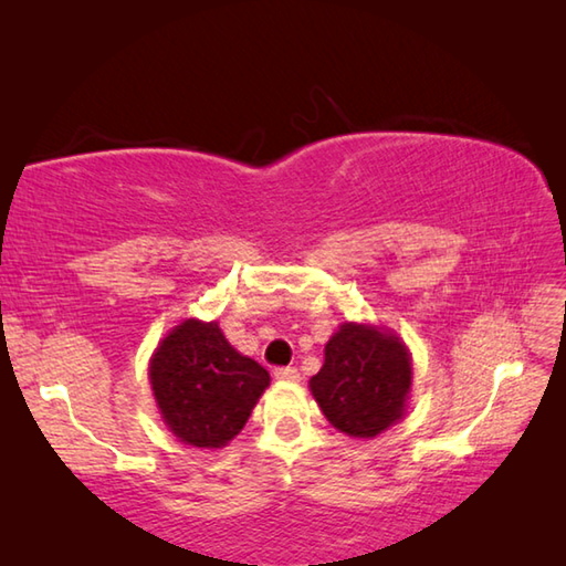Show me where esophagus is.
<instances>
[{"mask_svg": "<svg viewBox=\"0 0 566 566\" xmlns=\"http://www.w3.org/2000/svg\"><path fill=\"white\" fill-rule=\"evenodd\" d=\"M274 377L282 381H300V371H296V367H276Z\"/></svg>", "mask_w": 566, "mask_h": 566, "instance_id": "34e87169", "label": "esophagus"}]
</instances>
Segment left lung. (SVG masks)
Returning <instances> with one entry per match:
<instances>
[{
	"instance_id": "1",
	"label": "left lung",
	"mask_w": 566,
	"mask_h": 566,
	"mask_svg": "<svg viewBox=\"0 0 566 566\" xmlns=\"http://www.w3.org/2000/svg\"><path fill=\"white\" fill-rule=\"evenodd\" d=\"M409 385L405 344L364 324H342L310 381L324 417L349 437H377L395 424L405 415Z\"/></svg>"
}]
</instances>
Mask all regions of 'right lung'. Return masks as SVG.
Here are the masks:
<instances>
[{
  "mask_svg": "<svg viewBox=\"0 0 566 566\" xmlns=\"http://www.w3.org/2000/svg\"><path fill=\"white\" fill-rule=\"evenodd\" d=\"M161 417L181 442L222 447L247 424L270 371L242 357L214 322L189 319L159 344L149 367Z\"/></svg>",
  "mask_w": 566,
  "mask_h": 566,
  "instance_id": "obj_1",
  "label": "right lung"
}]
</instances>
